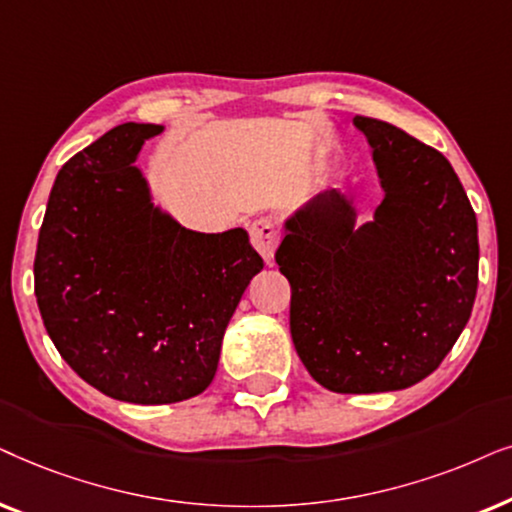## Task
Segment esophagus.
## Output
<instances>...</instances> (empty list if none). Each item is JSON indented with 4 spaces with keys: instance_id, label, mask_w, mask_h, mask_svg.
Returning a JSON list of instances; mask_svg holds the SVG:
<instances>
[{
    "instance_id": "34e87169",
    "label": "esophagus",
    "mask_w": 512,
    "mask_h": 512,
    "mask_svg": "<svg viewBox=\"0 0 512 512\" xmlns=\"http://www.w3.org/2000/svg\"><path fill=\"white\" fill-rule=\"evenodd\" d=\"M278 241H281V231L267 217L262 220H255L250 224V243L252 248L262 255V260L271 264L274 262V252L278 248Z\"/></svg>"
}]
</instances>
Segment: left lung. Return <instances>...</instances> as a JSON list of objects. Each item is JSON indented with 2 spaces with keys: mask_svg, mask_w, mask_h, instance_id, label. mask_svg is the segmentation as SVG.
<instances>
[{
  "mask_svg": "<svg viewBox=\"0 0 512 512\" xmlns=\"http://www.w3.org/2000/svg\"><path fill=\"white\" fill-rule=\"evenodd\" d=\"M372 147L384 201L356 227L327 189L285 220L276 264L290 281V335L335 393L400 391L452 351L478 292V220L438 149L386 121L353 117Z\"/></svg>",
  "mask_w": 512,
  "mask_h": 512,
  "instance_id": "obj_1",
  "label": "left lung"
}]
</instances>
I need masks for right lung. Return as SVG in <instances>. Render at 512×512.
<instances>
[{
  "instance_id": "obj_1",
  "label": "right lung",
  "mask_w": 512,
  "mask_h": 512,
  "mask_svg": "<svg viewBox=\"0 0 512 512\" xmlns=\"http://www.w3.org/2000/svg\"><path fill=\"white\" fill-rule=\"evenodd\" d=\"M156 124H121L53 182L34 257L51 342L114 400L168 405L206 391L222 337L264 262L245 229L201 234L156 208L135 166Z\"/></svg>"
}]
</instances>
